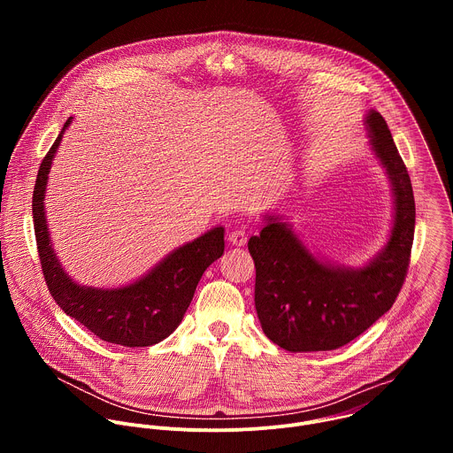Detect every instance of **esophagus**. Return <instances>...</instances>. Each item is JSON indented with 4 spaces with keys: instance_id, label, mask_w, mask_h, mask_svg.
Returning <instances> with one entry per match:
<instances>
[{
    "instance_id": "1",
    "label": "esophagus",
    "mask_w": 453,
    "mask_h": 453,
    "mask_svg": "<svg viewBox=\"0 0 453 453\" xmlns=\"http://www.w3.org/2000/svg\"><path fill=\"white\" fill-rule=\"evenodd\" d=\"M227 240H229V243H231V245L242 247V245H245V243H247V231H245V229H242V227L233 229V231L229 233Z\"/></svg>"
}]
</instances>
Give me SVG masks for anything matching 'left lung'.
Returning a JSON list of instances; mask_svg holds the SVG:
<instances>
[{
	"mask_svg": "<svg viewBox=\"0 0 453 453\" xmlns=\"http://www.w3.org/2000/svg\"><path fill=\"white\" fill-rule=\"evenodd\" d=\"M371 145L395 189V226L362 269L317 260L288 224L267 217L247 247L256 267L254 304L264 334L292 353L330 351L364 334L395 304L411 264L416 204L407 166L383 116L369 111Z\"/></svg>",
	"mask_w": 453,
	"mask_h": 453,
	"instance_id": "left-lung-1",
	"label": "left lung"
}]
</instances>
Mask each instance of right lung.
<instances>
[{
    "instance_id": "right-lung-1",
    "label": "right lung",
    "mask_w": 453,
    "mask_h": 453,
    "mask_svg": "<svg viewBox=\"0 0 453 453\" xmlns=\"http://www.w3.org/2000/svg\"><path fill=\"white\" fill-rule=\"evenodd\" d=\"M44 156L32 197L34 229L44 281L55 303L98 339L127 348H145L166 339L184 317L204 271L224 254V227H215L172 254L145 278L121 288L81 287L62 271L50 243L44 191L64 131Z\"/></svg>"
}]
</instances>
